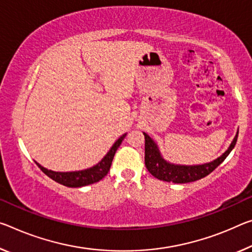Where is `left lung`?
I'll use <instances>...</instances> for the list:
<instances>
[{
    "label": "left lung",
    "instance_id": "left-lung-1",
    "mask_svg": "<svg viewBox=\"0 0 252 252\" xmlns=\"http://www.w3.org/2000/svg\"><path fill=\"white\" fill-rule=\"evenodd\" d=\"M145 134V162L146 167L149 173L154 177L160 179L163 182L175 183V184H185L198 181V179L204 178L207 175L212 173L217 168L220 163L224 161L227 155L233 149L235 143H237L238 133L235 135L232 143H231L229 149H227L221 157L215 159L214 161L204 163V165L197 166H179L173 165V163L163 160L159 154V150L156 143L153 141L149 135Z\"/></svg>",
    "mask_w": 252,
    "mask_h": 252
}]
</instances>
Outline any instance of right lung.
Returning a JSON list of instances; mask_svg holds the SVG:
<instances>
[{
    "label": "right lung",
    "mask_w": 252,
    "mask_h": 252,
    "mask_svg": "<svg viewBox=\"0 0 252 252\" xmlns=\"http://www.w3.org/2000/svg\"><path fill=\"white\" fill-rule=\"evenodd\" d=\"M126 135L123 134L120 137L112 148L110 149L109 153L106 154L104 158L99 161L96 166L92 167V168L81 170V171H70V173H57V171L48 170L43 168L42 166H40L38 162L37 166L41 169L43 173H45L48 177H50L53 181L62 184L63 186L67 187H82L86 185H91V184L97 183L101 181V179L105 176V175L109 173L110 167L112 160H113V157L115 153H117L118 148L121 145V142L125 137Z\"/></svg>",
    "instance_id": "right-lung-1"
}]
</instances>
